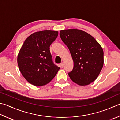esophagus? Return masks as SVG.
I'll return each instance as SVG.
<instances>
[{
	"mask_svg": "<svg viewBox=\"0 0 120 120\" xmlns=\"http://www.w3.org/2000/svg\"><path fill=\"white\" fill-rule=\"evenodd\" d=\"M60 66L61 67H64V64H63V63H60Z\"/></svg>",
	"mask_w": 120,
	"mask_h": 120,
	"instance_id": "1",
	"label": "esophagus"
}]
</instances>
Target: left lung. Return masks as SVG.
Instances as JSON below:
<instances>
[{
  "instance_id": "left-lung-1",
  "label": "left lung",
  "mask_w": 120,
  "mask_h": 120,
  "mask_svg": "<svg viewBox=\"0 0 120 120\" xmlns=\"http://www.w3.org/2000/svg\"><path fill=\"white\" fill-rule=\"evenodd\" d=\"M60 35L74 61L73 69L68 73L71 80L80 86L93 82L103 65V51L100 45L89 34L78 29L62 30Z\"/></svg>"
}]
</instances>
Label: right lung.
<instances>
[{"instance_id":"1","label":"right lung","mask_w":120,"mask_h":120,"mask_svg":"<svg viewBox=\"0 0 120 120\" xmlns=\"http://www.w3.org/2000/svg\"><path fill=\"white\" fill-rule=\"evenodd\" d=\"M57 31L45 30L34 33L25 40L18 55L20 72L29 83L42 86L53 79L60 68L53 62L49 46Z\"/></svg>"}]
</instances>
